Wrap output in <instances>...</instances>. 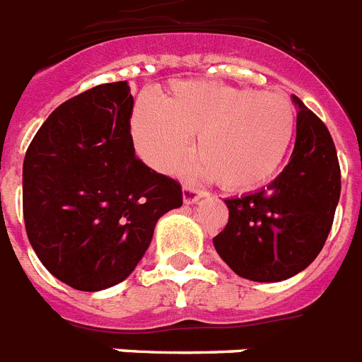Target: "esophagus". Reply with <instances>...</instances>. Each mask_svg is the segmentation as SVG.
I'll use <instances>...</instances> for the list:
<instances>
[{
    "label": "esophagus",
    "instance_id": "obj_1",
    "mask_svg": "<svg viewBox=\"0 0 362 362\" xmlns=\"http://www.w3.org/2000/svg\"><path fill=\"white\" fill-rule=\"evenodd\" d=\"M202 196H204V192H202V190L194 189V187H189V185H185L183 187V202L187 205L196 204V202H198Z\"/></svg>",
    "mask_w": 362,
    "mask_h": 362
}]
</instances>
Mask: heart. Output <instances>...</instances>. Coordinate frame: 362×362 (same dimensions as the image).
Returning a JSON list of instances; mask_svg holds the SVG:
<instances>
[{
    "label": "heart",
    "mask_w": 362,
    "mask_h": 362,
    "mask_svg": "<svg viewBox=\"0 0 362 362\" xmlns=\"http://www.w3.org/2000/svg\"><path fill=\"white\" fill-rule=\"evenodd\" d=\"M296 123V106L284 93L189 80L173 83L163 104H136L131 134L144 163L164 173L177 168L198 134L192 172L226 190H252L279 170Z\"/></svg>",
    "instance_id": "heart-1"
}]
</instances>
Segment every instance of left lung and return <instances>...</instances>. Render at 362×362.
<instances>
[{
  "label": "left lung",
  "mask_w": 362,
  "mask_h": 362,
  "mask_svg": "<svg viewBox=\"0 0 362 362\" xmlns=\"http://www.w3.org/2000/svg\"><path fill=\"white\" fill-rule=\"evenodd\" d=\"M296 147L288 166L265 189L224 199L226 228L213 237L233 273L254 282H280L322 252L340 198V164L329 129L293 95Z\"/></svg>",
  "instance_id": "1"
}]
</instances>
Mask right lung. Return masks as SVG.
<instances>
[{
  "label": "right lung",
  "instance_id": "right-lung-1",
  "mask_svg": "<svg viewBox=\"0 0 362 362\" xmlns=\"http://www.w3.org/2000/svg\"><path fill=\"white\" fill-rule=\"evenodd\" d=\"M127 82L95 86L42 123L24 158V222L35 254L74 290L134 271L164 213L183 205L175 179L136 157Z\"/></svg>",
  "mask_w": 362,
  "mask_h": 362
}]
</instances>
